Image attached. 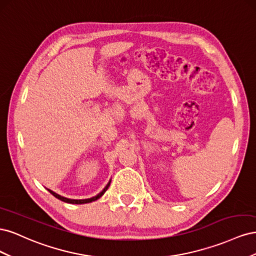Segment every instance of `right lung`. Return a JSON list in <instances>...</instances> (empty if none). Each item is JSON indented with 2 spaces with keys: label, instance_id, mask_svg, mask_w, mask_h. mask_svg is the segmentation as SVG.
<instances>
[{
  "label": "right lung",
  "instance_id": "add662e5",
  "mask_svg": "<svg viewBox=\"0 0 256 256\" xmlns=\"http://www.w3.org/2000/svg\"><path fill=\"white\" fill-rule=\"evenodd\" d=\"M110 184H111V180H109V182H108V184L104 188V190H102V192H99L97 196H92V198H84V200H72V198H65V196H62L58 194V193H56V192L50 190V189H47V190L51 193V194H52L53 196H56V198H58V200H63V202H65V203H69V204H86V203L94 202V200H96L102 198V196L104 194V192L108 190V188H109Z\"/></svg>",
  "mask_w": 256,
  "mask_h": 256
}]
</instances>
